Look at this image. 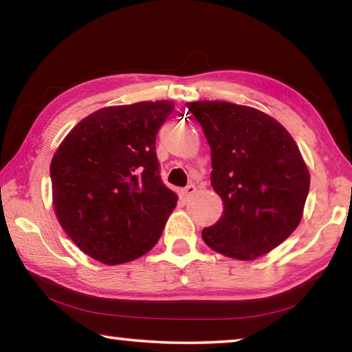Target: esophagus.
<instances>
[{"instance_id": "esophagus-1", "label": "esophagus", "mask_w": 352, "mask_h": 352, "mask_svg": "<svg viewBox=\"0 0 352 352\" xmlns=\"http://www.w3.org/2000/svg\"><path fill=\"white\" fill-rule=\"evenodd\" d=\"M195 190H197V187H195L194 184L187 186V187H184V189L181 190V197H182V199H184V200H189L190 195L195 194Z\"/></svg>"}]
</instances>
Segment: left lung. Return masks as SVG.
Returning <instances> with one entry per match:
<instances>
[{"label": "left lung", "instance_id": "1", "mask_svg": "<svg viewBox=\"0 0 352 352\" xmlns=\"http://www.w3.org/2000/svg\"><path fill=\"white\" fill-rule=\"evenodd\" d=\"M211 148L219 221L201 232L224 256L250 261L290 237L302 218L309 171L290 133L261 110L224 100L187 102Z\"/></svg>", "mask_w": 352, "mask_h": 352}]
</instances>
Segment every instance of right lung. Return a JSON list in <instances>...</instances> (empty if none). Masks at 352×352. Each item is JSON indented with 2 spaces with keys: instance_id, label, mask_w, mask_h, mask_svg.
I'll return each mask as SVG.
<instances>
[{
  "instance_id": "1",
  "label": "right lung",
  "mask_w": 352,
  "mask_h": 352,
  "mask_svg": "<svg viewBox=\"0 0 352 352\" xmlns=\"http://www.w3.org/2000/svg\"><path fill=\"white\" fill-rule=\"evenodd\" d=\"M171 100L104 107L81 120L51 162L52 205L67 235L104 264L152 250L177 195L163 184L157 133Z\"/></svg>"
}]
</instances>
